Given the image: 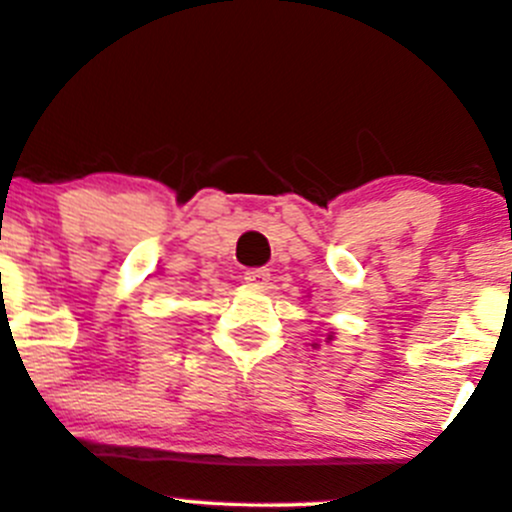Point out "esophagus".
<instances>
[{
  "label": "esophagus",
  "mask_w": 512,
  "mask_h": 512,
  "mask_svg": "<svg viewBox=\"0 0 512 512\" xmlns=\"http://www.w3.org/2000/svg\"><path fill=\"white\" fill-rule=\"evenodd\" d=\"M245 281H248L250 286H267L269 284V269H264V267L248 269V272H245Z\"/></svg>",
  "instance_id": "1"
}]
</instances>
